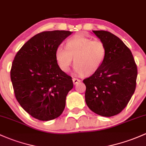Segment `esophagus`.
I'll list each match as a JSON object with an SVG mask.
<instances>
[{
  "mask_svg": "<svg viewBox=\"0 0 146 146\" xmlns=\"http://www.w3.org/2000/svg\"><path fill=\"white\" fill-rule=\"evenodd\" d=\"M72 81H73L74 84V85H76V84H77L78 83L81 81V80L79 79H76V78H73Z\"/></svg>",
  "mask_w": 146,
  "mask_h": 146,
  "instance_id": "obj_1",
  "label": "esophagus"
}]
</instances>
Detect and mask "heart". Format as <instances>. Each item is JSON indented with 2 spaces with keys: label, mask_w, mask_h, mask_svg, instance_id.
I'll list each match as a JSON object with an SVG mask.
<instances>
[{
  "label": "heart",
  "mask_w": 146,
  "mask_h": 146,
  "mask_svg": "<svg viewBox=\"0 0 146 146\" xmlns=\"http://www.w3.org/2000/svg\"><path fill=\"white\" fill-rule=\"evenodd\" d=\"M106 55V46L101 40L76 35L67 42L65 49L56 50V58L62 71H68L74 59L76 72L90 76L102 66Z\"/></svg>",
  "instance_id": "heart-1"
}]
</instances>
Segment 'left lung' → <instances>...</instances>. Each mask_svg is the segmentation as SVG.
I'll return each instance as SVG.
<instances>
[{
    "instance_id": "1",
    "label": "left lung",
    "mask_w": 146,
    "mask_h": 146,
    "mask_svg": "<svg viewBox=\"0 0 146 146\" xmlns=\"http://www.w3.org/2000/svg\"><path fill=\"white\" fill-rule=\"evenodd\" d=\"M106 48V58L98 71L83 81L85 100L92 111L111 117L126 107L136 89L137 66L131 51L109 31H93Z\"/></svg>"
}]
</instances>
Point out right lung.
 <instances>
[{
	"mask_svg": "<svg viewBox=\"0 0 146 146\" xmlns=\"http://www.w3.org/2000/svg\"><path fill=\"white\" fill-rule=\"evenodd\" d=\"M71 34L67 31L40 33L23 45L12 62L10 77L15 98L21 107L37 120L56 118L65 107L73 81L59 67L56 52Z\"/></svg>",
	"mask_w": 146,
	"mask_h": 146,
	"instance_id": "right-lung-1",
	"label": "right lung"
}]
</instances>
